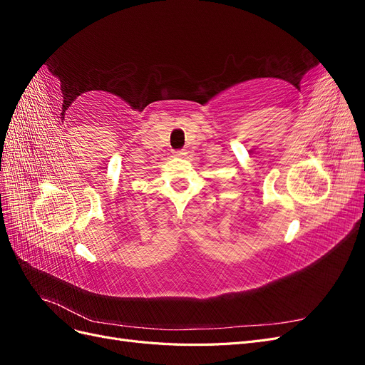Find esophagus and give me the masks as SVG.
<instances>
[{"label":"esophagus","instance_id":"obj_1","mask_svg":"<svg viewBox=\"0 0 365 365\" xmlns=\"http://www.w3.org/2000/svg\"><path fill=\"white\" fill-rule=\"evenodd\" d=\"M185 155H187V150H185V149H181V150H176V152H175V157L182 158V157H185Z\"/></svg>","mask_w":365,"mask_h":365}]
</instances>
